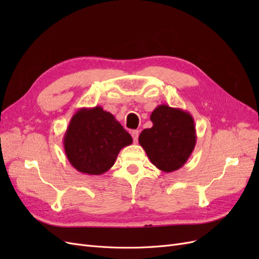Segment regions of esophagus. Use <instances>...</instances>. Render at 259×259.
I'll use <instances>...</instances> for the list:
<instances>
[{
    "label": "esophagus",
    "mask_w": 259,
    "mask_h": 259,
    "mask_svg": "<svg viewBox=\"0 0 259 259\" xmlns=\"http://www.w3.org/2000/svg\"><path fill=\"white\" fill-rule=\"evenodd\" d=\"M131 135H132V137H133V140H134V143H137L138 136H139V131H137V130L132 131V132H131Z\"/></svg>",
    "instance_id": "obj_1"
}]
</instances>
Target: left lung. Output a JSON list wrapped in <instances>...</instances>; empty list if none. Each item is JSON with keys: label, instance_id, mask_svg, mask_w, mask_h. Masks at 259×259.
I'll use <instances>...</instances> for the list:
<instances>
[{"label": "left lung", "instance_id": "1", "mask_svg": "<svg viewBox=\"0 0 259 259\" xmlns=\"http://www.w3.org/2000/svg\"><path fill=\"white\" fill-rule=\"evenodd\" d=\"M150 120L153 126L140 133L139 145L160 170L170 173L179 169L190 158L197 143L192 115L179 108L160 105L152 111Z\"/></svg>", "mask_w": 259, "mask_h": 259}]
</instances>
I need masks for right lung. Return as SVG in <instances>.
<instances>
[{
  "instance_id": "right-lung-1",
  "label": "right lung",
  "mask_w": 259,
  "mask_h": 259,
  "mask_svg": "<svg viewBox=\"0 0 259 259\" xmlns=\"http://www.w3.org/2000/svg\"><path fill=\"white\" fill-rule=\"evenodd\" d=\"M132 143V136L100 106L79 109L64 136L70 164L88 175L106 173L113 166L121 149Z\"/></svg>"
}]
</instances>
